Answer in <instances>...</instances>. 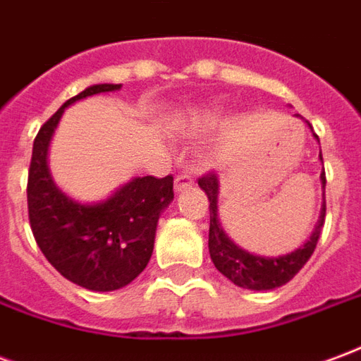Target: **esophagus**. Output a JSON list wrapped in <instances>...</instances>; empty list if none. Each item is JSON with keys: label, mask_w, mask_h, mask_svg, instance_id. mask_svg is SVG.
Returning <instances> with one entry per match:
<instances>
[{"label": "esophagus", "mask_w": 361, "mask_h": 361, "mask_svg": "<svg viewBox=\"0 0 361 361\" xmlns=\"http://www.w3.org/2000/svg\"><path fill=\"white\" fill-rule=\"evenodd\" d=\"M193 188V178L188 176V173H180L176 181H173V189H176V193H181V191H185V189Z\"/></svg>", "instance_id": "esophagus-1"}]
</instances>
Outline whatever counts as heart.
<instances>
[{"mask_svg": "<svg viewBox=\"0 0 361 361\" xmlns=\"http://www.w3.org/2000/svg\"><path fill=\"white\" fill-rule=\"evenodd\" d=\"M222 102H212L209 106H201L195 110H188L178 116V126L193 131H207L220 121L222 116Z\"/></svg>", "mask_w": 361, "mask_h": 361, "instance_id": "b5f03b06", "label": "heart"}]
</instances>
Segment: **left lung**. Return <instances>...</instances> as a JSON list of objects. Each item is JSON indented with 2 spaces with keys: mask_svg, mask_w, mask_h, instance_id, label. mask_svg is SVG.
Returning <instances> with one entry per match:
<instances>
[{
  "mask_svg": "<svg viewBox=\"0 0 361 361\" xmlns=\"http://www.w3.org/2000/svg\"><path fill=\"white\" fill-rule=\"evenodd\" d=\"M295 118L303 119L300 114H295ZM305 121V119H303ZM311 129L310 121H305ZM313 131V129H311ZM313 137L319 141V137L313 133ZM319 160L323 162L321 150H319ZM321 180V211H319V220L315 222V228L311 235L298 250L282 255H259L251 251L243 250L238 243L226 234V230L222 228L219 214V195H220V178L216 173H209L199 180V188L203 189L209 197V211H211V226H209V253L214 267L219 269L228 280H232L235 286L247 288V290H274V288L284 286L286 282L294 279L300 272L310 257L315 251V245L319 242V235L325 224V170L319 176Z\"/></svg>",
  "mask_w": 361,
  "mask_h": 361,
  "instance_id": "obj_1",
  "label": "left lung"
}]
</instances>
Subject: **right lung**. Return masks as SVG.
I'll return each mask as SVG.
<instances>
[{
    "mask_svg": "<svg viewBox=\"0 0 361 361\" xmlns=\"http://www.w3.org/2000/svg\"><path fill=\"white\" fill-rule=\"evenodd\" d=\"M119 89L121 85L98 82L67 100L36 135L28 170V219L38 247L61 276L90 292L126 288L145 271L158 219L173 201L172 176H137L94 203L67 195L51 178L48 152L63 111Z\"/></svg>",
    "mask_w": 361,
    "mask_h": 361,
    "instance_id": "obj_1",
    "label": "right lung"
}]
</instances>
